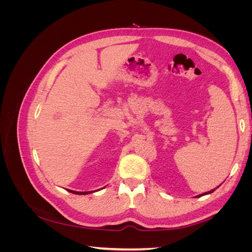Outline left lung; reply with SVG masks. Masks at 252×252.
<instances>
[{
  "mask_svg": "<svg viewBox=\"0 0 252 252\" xmlns=\"http://www.w3.org/2000/svg\"><path fill=\"white\" fill-rule=\"evenodd\" d=\"M219 187V186H218ZM217 187V188H218ZM215 190H216V188L215 189H212V190H210V191H208V192H205V193H202V194H199V195H196L197 197H200V196H202V195H205V194H209V193H211V192H213V191H215Z\"/></svg>",
  "mask_w": 252,
  "mask_h": 252,
  "instance_id": "left-lung-1",
  "label": "left lung"
}]
</instances>
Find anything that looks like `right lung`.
<instances>
[{
    "instance_id": "obj_1",
    "label": "right lung",
    "mask_w": 252,
    "mask_h": 252,
    "mask_svg": "<svg viewBox=\"0 0 252 252\" xmlns=\"http://www.w3.org/2000/svg\"><path fill=\"white\" fill-rule=\"evenodd\" d=\"M68 191L71 192V193H74V194H88L90 192H93V191H83V192H81V191H73V190H68Z\"/></svg>"
}]
</instances>
